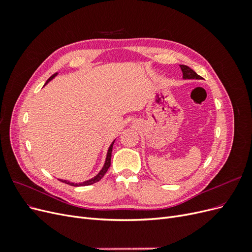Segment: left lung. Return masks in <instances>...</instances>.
<instances>
[{"label":"left lung","mask_w":252,"mask_h":252,"mask_svg":"<svg viewBox=\"0 0 252 252\" xmlns=\"http://www.w3.org/2000/svg\"><path fill=\"white\" fill-rule=\"evenodd\" d=\"M180 67H181V69H182V72H183V79H185V80H193V79H195V80H201L202 79V77H200L199 74H196V72L195 71H193L191 68L190 67H188V66H186V65H180Z\"/></svg>","instance_id":"8db88e82"}]
</instances>
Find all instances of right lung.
<instances>
[{
  "label": "right lung",
  "mask_w": 252,
  "mask_h": 252,
  "mask_svg": "<svg viewBox=\"0 0 252 252\" xmlns=\"http://www.w3.org/2000/svg\"><path fill=\"white\" fill-rule=\"evenodd\" d=\"M57 74H58V72H57V73H55L53 75H51V77L47 80L46 84H47L48 82H50L53 78L57 77ZM113 143H114V141L111 143V145H110L109 148H108L107 156H106L105 164H104V166H103V168L100 170V172H98V173L95 175V177H94L93 179H90V180H87V181H85V182H83V183H72V182H69V181H67V180H60V181H61V182H63V183H66V184H68V185L75 186V187H79V186H88V185L94 184V183H96V182L100 181V180L104 177L105 173L107 172L108 168L110 167V159H111V152H112V146H113Z\"/></svg>",
  "instance_id": "add662e5"
}]
</instances>
